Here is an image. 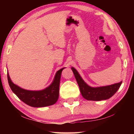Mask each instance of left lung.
Returning a JSON list of instances; mask_svg holds the SVG:
<instances>
[{"instance_id": "1", "label": "left lung", "mask_w": 134, "mask_h": 134, "mask_svg": "<svg viewBox=\"0 0 134 134\" xmlns=\"http://www.w3.org/2000/svg\"><path fill=\"white\" fill-rule=\"evenodd\" d=\"M71 70L74 74L82 96L87 100L101 101L109 98L116 93L122 83V81H121L119 83L108 86L93 87L85 82L75 69L72 67Z\"/></svg>"}]
</instances>
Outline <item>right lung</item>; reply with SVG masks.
I'll return each instance as SVG.
<instances>
[{
    "instance_id": "right-lung-1",
    "label": "right lung",
    "mask_w": 134,
    "mask_h": 134,
    "mask_svg": "<svg viewBox=\"0 0 134 134\" xmlns=\"http://www.w3.org/2000/svg\"><path fill=\"white\" fill-rule=\"evenodd\" d=\"M62 68L56 72L52 83L49 86L42 90H27L17 86L11 81L7 72L8 84L14 94L25 104L32 107H45L55 104L59 95V85Z\"/></svg>"
}]
</instances>
